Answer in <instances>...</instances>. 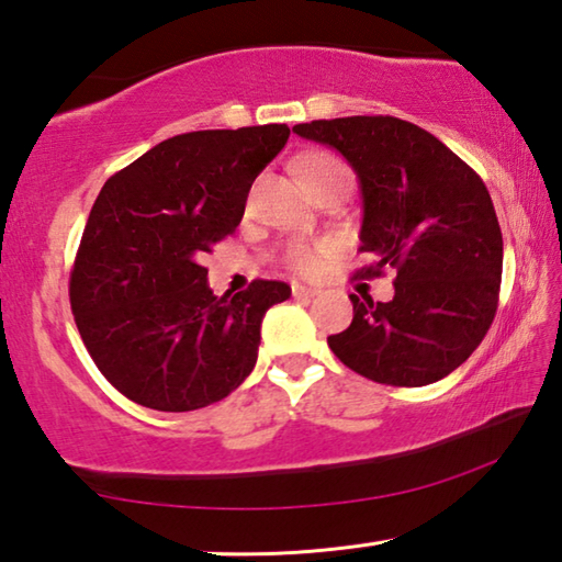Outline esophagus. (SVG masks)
Returning a JSON list of instances; mask_svg holds the SVG:
<instances>
[{"label": "esophagus", "instance_id": "1", "mask_svg": "<svg viewBox=\"0 0 562 562\" xmlns=\"http://www.w3.org/2000/svg\"><path fill=\"white\" fill-rule=\"evenodd\" d=\"M317 294H319L317 288H304V284H292V297L312 300V297H317Z\"/></svg>", "mask_w": 562, "mask_h": 562}]
</instances>
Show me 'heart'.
<instances>
[{"label":"heart","mask_w":562,"mask_h":562,"mask_svg":"<svg viewBox=\"0 0 562 562\" xmlns=\"http://www.w3.org/2000/svg\"><path fill=\"white\" fill-rule=\"evenodd\" d=\"M294 168L302 176L304 183L310 186L312 193H322V190L345 186L351 188V170L339 156L329 154V150H307L297 160ZM329 255L327 243H292L284 250V265L300 274H312L319 270V265L325 262Z\"/></svg>","instance_id":"1"}]
</instances>
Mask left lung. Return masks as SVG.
<instances>
[{
  "label": "left lung",
  "instance_id": "8db88e82",
  "mask_svg": "<svg viewBox=\"0 0 562 562\" xmlns=\"http://www.w3.org/2000/svg\"><path fill=\"white\" fill-rule=\"evenodd\" d=\"M297 136L339 150L364 203L359 278L394 270V297L349 294L355 319L329 349L351 372L392 386L451 374L498 310L503 235L479 173L429 131L394 116L297 123Z\"/></svg>",
  "mask_w": 562,
  "mask_h": 562
}]
</instances>
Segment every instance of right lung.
Returning <instances> with one entry per match:
<instances>
[{
	"instance_id": "obj_1",
	"label": "right lung",
	"mask_w": 562,
	"mask_h": 562,
	"mask_svg": "<svg viewBox=\"0 0 562 562\" xmlns=\"http://www.w3.org/2000/svg\"><path fill=\"white\" fill-rule=\"evenodd\" d=\"M288 138L284 123L180 133L103 183L69 300L99 372L131 402L193 412L252 372L265 312L290 284L215 297L203 258L240 225L252 180Z\"/></svg>"
}]
</instances>
